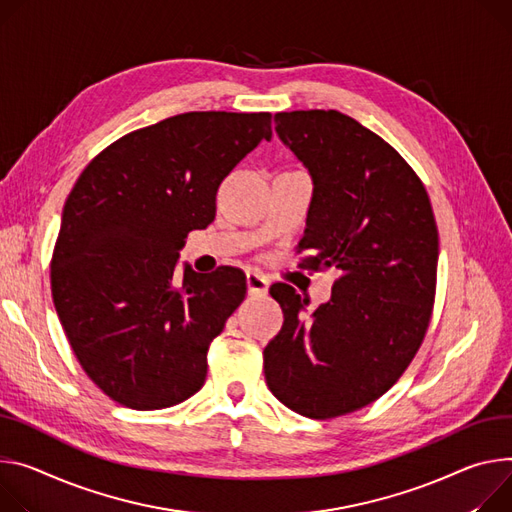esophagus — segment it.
<instances>
[{
    "label": "esophagus",
    "instance_id": "34e87169",
    "mask_svg": "<svg viewBox=\"0 0 512 512\" xmlns=\"http://www.w3.org/2000/svg\"><path fill=\"white\" fill-rule=\"evenodd\" d=\"M247 290L251 296H265L269 290V280L259 271L247 273Z\"/></svg>",
    "mask_w": 512,
    "mask_h": 512
}]
</instances>
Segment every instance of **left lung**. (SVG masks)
Returning a JSON list of instances; mask_svg holds the SVG:
<instances>
[{"instance_id": "8db88e82", "label": "left lung", "mask_w": 512, "mask_h": 512, "mask_svg": "<svg viewBox=\"0 0 512 512\" xmlns=\"http://www.w3.org/2000/svg\"><path fill=\"white\" fill-rule=\"evenodd\" d=\"M275 132L314 183L300 267H335L341 277L314 312L292 286H271L284 327L263 351L265 382L290 410L327 421L386 394L421 347L439 232L423 181L351 116L280 112Z\"/></svg>"}]
</instances>
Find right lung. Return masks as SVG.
<instances>
[{
	"label": "right lung",
	"mask_w": 512,
	"mask_h": 512,
	"mask_svg": "<svg viewBox=\"0 0 512 512\" xmlns=\"http://www.w3.org/2000/svg\"><path fill=\"white\" fill-rule=\"evenodd\" d=\"M271 114L188 112L134 130L83 169L51 261L53 302L83 371L106 396L159 410L194 396L210 343L247 294L237 267H183L190 230L216 216L222 179L261 141Z\"/></svg>",
	"instance_id": "obj_1"
}]
</instances>
